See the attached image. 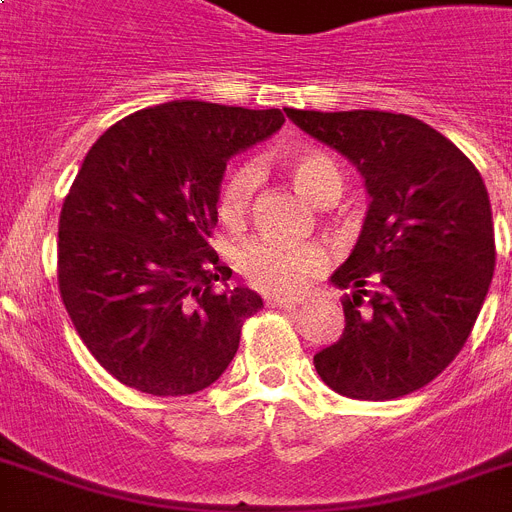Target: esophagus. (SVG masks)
Returning a JSON list of instances; mask_svg holds the SVG:
<instances>
[{
	"mask_svg": "<svg viewBox=\"0 0 512 512\" xmlns=\"http://www.w3.org/2000/svg\"><path fill=\"white\" fill-rule=\"evenodd\" d=\"M265 305L279 308V311H295V308H300V300H295V297H271Z\"/></svg>",
	"mask_w": 512,
	"mask_h": 512,
	"instance_id": "esophagus-1",
	"label": "esophagus"
}]
</instances>
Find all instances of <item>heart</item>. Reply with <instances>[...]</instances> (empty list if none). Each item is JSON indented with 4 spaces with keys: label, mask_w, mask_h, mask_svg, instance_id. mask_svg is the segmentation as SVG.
<instances>
[{
    "label": "heart",
    "mask_w": 512,
    "mask_h": 512,
    "mask_svg": "<svg viewBox=\"0 0 512 512\" xmlns=\"http://www.w3.org/2000/svg\"><path fill=\"white\" fill-rule=\"evenodd\" d=\"M287 172L305 199L332 204L345 188V172L335 156L300 148L287 156ZM257 188L255 164H239L217 191V217L225 225H239L249 212ZM324 255L313 244H284L273 239H249L233 249V268L249 287L265 295H292L319 273Z\"/></svg>",
    "instance_id": "heart-1"
}]
</instances>
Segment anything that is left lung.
<instances>
[{
	"label": "left lung",
	"mask_w": 512,
	"mask_h": 512,
	"mask_svg": "<svg viewBox=\"0 0 512 512\" xmlns=\"http://www.w3.org/2000/svg\"><path fill=\"white\" fill-rule=\"evenodd\" d=\"M284 111L348 156L372 196L356 247L332 273L353 295L342 297L340 340L313 356L316 372L358 401L425 388L457 358L492 284L497 249L481 172L414 116Z\"/></svg>",
	"instance_id": "1"
}]
</instances>
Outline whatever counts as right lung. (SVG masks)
I'll return each instance as SVG.
<instances>
[{
    "label": "right lung",
    "instance_id": "1",
    "mask_svg": "<svg viewBox=\"0 0 512 512\" xmlns=\"http://www.w3.org/2000/svg\"><path fill=\"white\" fill-rule=\"evenodd\" d=\"M279 108L201 100L143 108L87 151L58 223V289L111 377L151 396H188L220 377L252 289H217L231 268L209 236L225 162L279 130Z\"/></svg>",
    "mask_w": 512,
    "mask_h": 512
}]
</instances>
